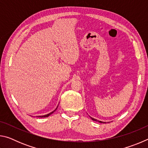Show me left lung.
Masks as SVG:
<instances>
[{"label":"left lung","mask_w":148,"mask_h":148,"mask_svg":"<svg viewBox=\"0 0 148 148\" xmlns=\"http://www.w3.org/2000/svg\"><path fill=\"white\" fill-rule=\"evenodd\" d=\"M91 118L92 119V120H93V121H99V123H106V122H102V121H99V120H97V119H94V118H92V117H91ZM109 123V122H108Z\"/></svg>","instance_id":"obj_1"}]
</instances>
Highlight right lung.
I'll use <instances>...</instances> for the list:
<instances>
[{
	"label": "right lung",
	"instance_id": "right-lung-1",
	"mask_svg": "<svg viewBox=\"0 0 148 148\" xmlns=\"http://www.w3.org/2000/svg\"><path fill=\"white\" fill-rule=\"evenodd\" d=\"M57 107H58V106H57ZM57 107L56 108V109L54 110V111H53V112H50L49 114H46V115H44V116H37L38 117H48V116H49L50 115H51V114H53V112L56 111V110H57Z\"/></svg>",
	"mask_w": 148,
	"mask_h": 148
}]
</instances>
